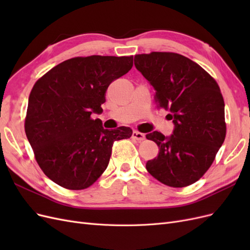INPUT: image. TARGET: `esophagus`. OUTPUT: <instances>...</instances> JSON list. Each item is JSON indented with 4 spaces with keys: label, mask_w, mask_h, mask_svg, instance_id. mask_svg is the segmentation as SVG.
Instances as JSON below:
<instances>
[{
    "label": "esophagus",
    "mask_w": 250,
    "mask_h": 250,
    "mask_svg": "<svg viewBox=\"0 0 250 250\" xmlns=\"http://www.w3.org/2000/svg\"><path fill=\"white\" fill-rule=\"evenodd\" d=\"M132 138H133L134 140H137V141L141 142V141L145 140V134L141 133V132H139V131H133V132H132Z\"/></svg>",
    "instance_id": "esophagus-1"
}]
</instances>
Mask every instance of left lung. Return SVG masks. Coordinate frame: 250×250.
Segmentation results:
<instances>
[{"label":"left lung","mask_w":250,"mask_h":250,"mask_svg":"<svg viewBox=\"0 0 250 250\" xmlns=\"http://www.w3.org/2000/svg\"><path fill=\"white\" fill-rule=\"evenodd\" d=\"M134 65L154 88L158 106L170 111L174 124L169 137L158 131L146 135L160 148L146 169L166 186H190L208 171L225 139L220 88L199 64L176 53L135 55Z\"/></svg>","instance_id":"8db88e82"}]
</instances>
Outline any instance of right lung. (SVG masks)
<instances>
[{
    "mask_svg": "<svg viewBox=\"0 0 250 250\" xmlns=\"http://www.w3.org/2000/svg\"><path fill=\"white\" fill-rule=\"evenodd\" d=\"M132 56L75 57L36 81L29 96L25 131L37 164L69 190L92 186L107 168L115 141L129 139V127L104 129L100 115L110 83L129 72Z\"/></svg>",
    "mask_w": 250,
    "mask_h": 250,
    "instance_id": "obj_1",
    "label": "right lung"
}]
</instances>
